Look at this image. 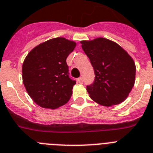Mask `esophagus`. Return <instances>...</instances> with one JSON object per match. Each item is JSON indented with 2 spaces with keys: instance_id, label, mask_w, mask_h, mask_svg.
<instances>
[{
  "instance_id": "esophagus-1",
  "label": "esophagus",
  "mask_w": 153,
  "mask_h": 153,
  "mask_svg": "<svg viewBox=\"0 0 153 153\" xmlns=\"http://www.w3.org/2000/svg\"><path fill=\"white\" fill-rule=\"evenodd\" d=\"M78 82H79V83H82L83 82V78H82V77H80V78H79V79H78Z\"/></svg>"
}]
</instances>
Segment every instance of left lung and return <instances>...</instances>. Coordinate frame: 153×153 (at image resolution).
<instances>
[{
  "label": "left lung",
  "mask_w": 153,
  "mask_h": 153,
  "mask_svg": "<svg viewBox=\"0 0 153 153\" xmlns=\"http://www.w3.org/2000/svg\"><path fill=\"white\" fill-rule=\"evenodd\" d=\"M81 43L96 75L93 83L86 87L90 98L105 106L124 101L135 82L136 68L131 57L117 43L105 38Z\"/></svg>",
  "instance_id": "obj_1"
}]
</instances>
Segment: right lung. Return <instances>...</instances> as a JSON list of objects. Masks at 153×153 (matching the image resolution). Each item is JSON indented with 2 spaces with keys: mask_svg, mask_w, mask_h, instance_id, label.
I'll return each instance as SVG.
<instances>
[{
  "mask_svg": "<svg viewBox=\"0 0 153 153\" xmlns=\"http://www.w3.org/2000/svg\"><path fill=\"white\" fill-rule=\"evenodd\" d=\"M76 43L57 37L33 48L22 65V80L28 94L43 108L65 105L76 82L69 77L66 59Z\"/></svg>",
  "mask_w": 153,
  "mask_h": 153,
  "instance_id": "obj_1",
  "label": "right lung"
}]
</instances>
